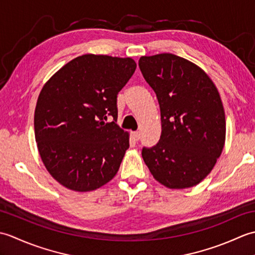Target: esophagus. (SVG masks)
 Here are the masks:
<instances>
[{
	"label": "esophagus",
	"instance_id": "34e87169",
	"mask_svg": "<svg viewBox=\"0 0 255 255\" xmlns=\"http://www.w3.org/2000/svg\"><path fill=\"white\" fill-rule=\"evenodd\" d=\"M132 137H133V140H136V141H138V140L140 139V132L139 131L132 132Z\"/></svg>",
	"mask_w": 255,
	"mask_h": 255
}]
</instances>
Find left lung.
<instances>
[{
    "mask_svg": "<svg viewBox=\"0 0 255 255\" xmlns=\"http://www.w3.org/2000/svg\"><path fill=\"white\" fill-rule=\"evenodd\" d=\"M161 112V137L141 154L151 174L169 188L195 186L224 149L226 119L213 81L196 64L172 53L139 59Z\"/></svg>",
    "mask_w": 255,
    "mask_h": 255,
    "instance_id": "obj_1",
    "label": "left lung"
}]
</instances>
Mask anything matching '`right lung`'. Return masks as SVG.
<instances>
[{"label":"right lung","instance_id":"1","mask_svg":"<svg viewBox=\"0 0 255 255\" xmlns=\"http://www.w3.org/2000/svg\"><path fill=\"white\" fill-rule=\"evenodd\" d=\"M136 67L131 58L83 55L42 88L35 138L46 169L64 187L94 191L116 175L129 148L128 133L116 124L117 95Z\"/></svg>","mask_w":255,"mask_h":255}]
</instances>
